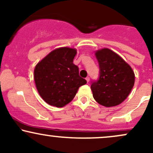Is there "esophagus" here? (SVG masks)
Returning a JSON list of instances; mask_svg holds the SVG:
<instances>
[{"label":"esophagus","mask_w":153,"mask_h":153,"mask_svg":"<svg viewBox=\"0 0 153 153\" xmlns=\"http://www.w3.org/2000/svg\"><path fill=\"white\" fill-rule=\"evenodd\" d=\"M85 80H86L87 82H88L89 81H90V78H89V77H87V78H85Z\"/></svg>","instance_id":"1"}]
</instances>
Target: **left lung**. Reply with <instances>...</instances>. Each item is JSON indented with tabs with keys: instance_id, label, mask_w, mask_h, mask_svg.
<instances>
[{
	"instance_id": "1",
	"label": "left lung",
	"mask_w": 153,
	"mask_h": 153,
	"mask_svg": "<svg viewBox=\"0 0 153 153\" xmlns=\"http://www.w3.org/2000/svg\"><path fill=\"white\" fill-rule=\"evenodd\" d=\"M99 78L91 82L94 99L106 107L120 104L130 94L134 84L132 69L120 56L108 48L96 52Z\"/></svg>"
}]
</instances>
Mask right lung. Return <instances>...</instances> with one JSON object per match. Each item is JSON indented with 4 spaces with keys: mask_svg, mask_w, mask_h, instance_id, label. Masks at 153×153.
<instances>
[{
    "mask_svg": "<svg viewBox=\"0 0 153 153\" xmlns=\"http://www.w3.org/2000/svg\"><path fill=\"white\" fill-rule=\"evenodd\" d=\"M75 49L60 47L48 54L35 67L34 81L45 102L62 107L74 99L79 87L87 81L79 75L78 67L73 64Z\"/></svg>",
    "mask_w": 153,
    "mask_h": 153,
    "instance_id": "obj_1",
    "label": "right lung"
}]
</instances>
